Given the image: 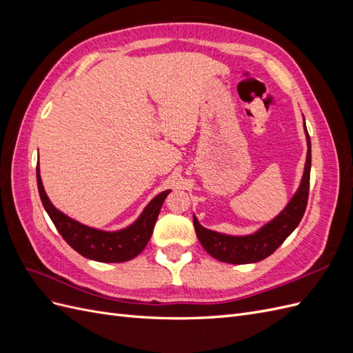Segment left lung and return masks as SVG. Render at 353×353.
Listing matches in <instances>:
<instances>
[{
    "label": "left lung",
    "instance_id": "1",
    "mask_svg": "<svg viewBox=\"0 0 353 353\" xmlns=\"http://www.w3.org/2000/svg\"><path fill=\"white\" fill-rule=\"evenodd\" d=\"M306 128V126H305ZM307 138V156L302 184L287 208L270 223L252 236L232 237L201 227L197 218H193L197 239L205 250L213 258L225 263H253L263 261L272 254L284 240L290 236L302 221L307 205L309 178H311V138Z\"/></svg>",
    "mask_w": 353,
    "mask_h": 353
}]
</instances>
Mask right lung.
I'll use <instances>...</instances> for the list:
<instances>
[{
	"label": "right lung",
	"mask_w": 353,
	"mask_h": 353,
	"mask_svg": "<svg viewBox=\"0 0 353 353\" xmlns=\"http://www.w3.org/2000/svg\"><path fill=\"white\" fill-rule=\"evenodd\" d=\"M37 183L42 205H44L48 216L54 223L61 237L72 249L77 250L83 258H88L104 263L126 262L140 254L150 240L159 212L170 191H163L156 196L144 209L143 215L132 225L122 231H100L70 219L65 213L57 210L48 200L39 175V166H37Z\"/></svg>",
	"instance_id": "right-lung-1"
}]
</instances>
